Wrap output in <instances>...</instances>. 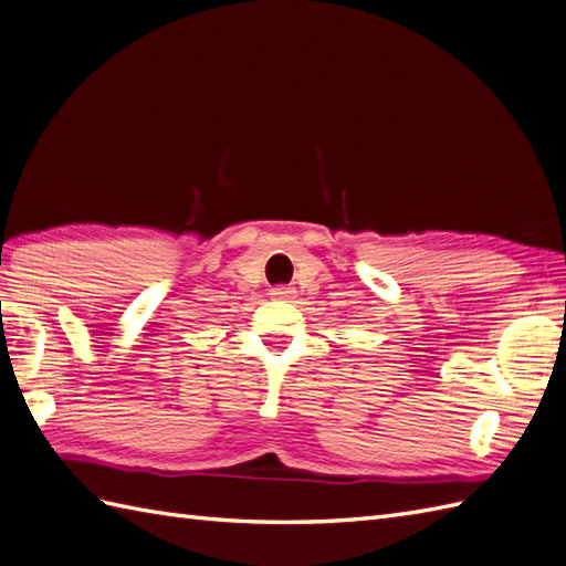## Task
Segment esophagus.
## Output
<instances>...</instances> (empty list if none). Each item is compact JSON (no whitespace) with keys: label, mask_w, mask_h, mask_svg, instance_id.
Masks as SVG:
<instances>
[{"label":"esophagus","mask_w":566,"mask_h":566,"mask_svg":"<svg viewBox=\"0 0 566 566\" xmlns=\"http://www.w3.org/2000/svg\"><path fill=\"white\" fill-rule=\"evenodd\" d=\"M271 295H273V297H279V300H291V297H295V287L279 285V287H273Z\"/></svg>","instance_id":"1"}]
</instances>
